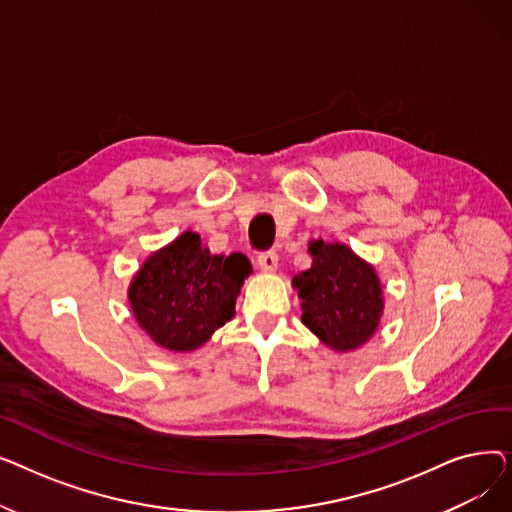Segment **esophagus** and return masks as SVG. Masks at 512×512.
<instances>
[{"instance_id": "1", "label": "esophagus", "mask_w": 512, "mask_h": 512, "mask_svg": "<svg viewBox=\"0 0 512 512\" xmlns=\"http://www.w3.org/2000/svg\"><path fill=\"white\" fill-rule=\"evenodd\" d=\"M257 265L261 267V272L265 274H272L278 270V255L274 251H267V253H261L257 257Z\"/></svg>"}]
</instances>
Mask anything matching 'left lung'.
<instances>
[{
	"label": "left lung",
	"instance_id": "8db88e82",
	"mask_svg": "<svg viewBox=\"0 0 512 512\" xmlns=\"http://www.w3.org/2000/svg\"><path fill=\"white\" fill-rule=\"evenodd\" d=\"M311 267L292 278L301 321L334 353H351L371 340L384 313L378 272L344 242L309 240Z\"/></svg>",
	"mask_w": 512,
	"mask_h": 512
}]
</instances>
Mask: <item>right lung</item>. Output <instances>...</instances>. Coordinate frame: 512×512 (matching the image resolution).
Instances as JSON below:
<instances>
[{
  "label": "right lung",
  "mask_w": 512,
  "mask_h": 512,
  "mask_svg": "<svg viewBox=\"0 0 512 512\" xmlns=\"http://www.w3.org/2000/svg\"><path fill=\"white\" fill-rule=\"evenodd\" d=\"M253 267L242 253L213 255L186 230L153 251L128 286L141 330L161 348L191 353L236 313V297Z\"/></svg>",
  "instance_id": "obj_1"
}]
</instances>
